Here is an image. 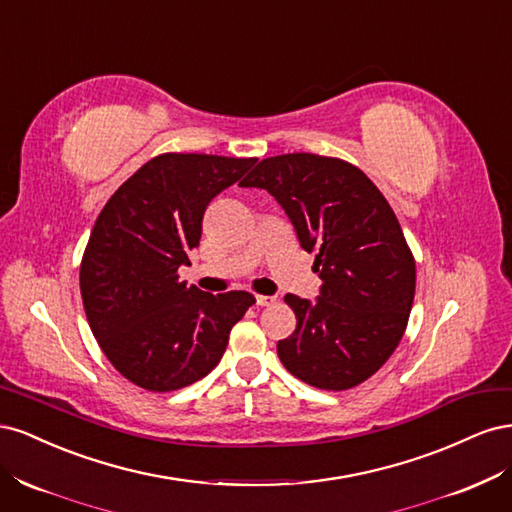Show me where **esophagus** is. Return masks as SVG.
Here are the masks:
<instances>
[{"label":"esophagus","mask_w":512,"mask_h":512,"mask_svg":"<svg viewBox=\"0 0 512 512\" xmlns=\"http://www.w3.org/2000/svg\"><path fill=\"white\" fill-rule=\"evenodd\" d=\"M275 297H267V294H256V305L265 307V305H273Z\"/></svg>","instance_id":"34e87169"}]
</instances>
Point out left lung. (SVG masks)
I'll use <instances>...</instances> for the list:
<instances>
[{
  "label": "left lung",
  "instance_id": "8db88e82",
  "mask_svg": "<svg viewBox=\"0 0 512 512\" xmlns=\"http://www.w3.org/2000/svg\"><path fill=\"white\" fill-rule=\"evenodd\" d=\"M239 185L282 205L322 280L316 301L286 294L297 329L277 342L284 367L324 391L374 376L404 337L416 288L412 252L382 192L363 170L314 153L262 160Z\"/></svg>",
  "mask_w": 512,
  "mask_h": 512
}]
</instances>
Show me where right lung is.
<instances>
[{
    "label": "right lung",
    "instance_id": "obj_1",
    "mask_svg": "<svg viewBox=\"0 0 512 512\" xmlns=\"http://www.w3.org/2000/svg\"><path fill=\"white\" fill-rule=\"evenodd\" d=\"M256 158L162 153L108 198L81 262L91 333L123 378L153 393L183 389L220 363L250 292L209 294L179 280L211 200Z\"/></svg>",
    "mask_w": 512,
    "mask_h": 512
}]
</instances>
